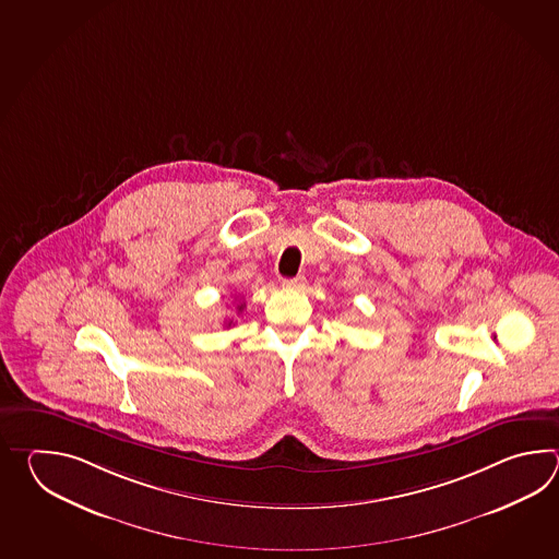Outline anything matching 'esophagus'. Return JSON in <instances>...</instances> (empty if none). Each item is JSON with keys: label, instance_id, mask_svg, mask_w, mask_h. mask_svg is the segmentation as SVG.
I'll return each instance as SVG.
<instances>
[{"label": "esophagus", "instance_id": "1", "mask_svg": "<svg viewBox=\"0 0 559 559\" xmlns=\"http://www.w3.org/2000/svg\"><path fill=\"white\" fill-rule=\"evenodd\" d=\"M282 285H284L285 289H304L306 287V277L297 275L294 280H284Z\"/></svg>", "mask_w": 559, "mask_h": 559}]
</instances>
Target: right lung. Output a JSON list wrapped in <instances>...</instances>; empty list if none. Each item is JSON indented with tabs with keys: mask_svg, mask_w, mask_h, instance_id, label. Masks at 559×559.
<instances>
[{
	"mask_svg": "<svg viewBox=\"0 0 559 559\" xmlns=\"http://www.w3.org/2000/svg\"><path fill=\"white\" fill-rule=\"evenodd\" d=\"M246 308V304H239L238 311H241V309ZM234 323V320H227L226 325H231Z\"/></svg>",
	"mask_w": 559,
	"mask_h": 559,
	"instance_id": "right-lung-1",
	"label": "right lung"
}]
</instances>
